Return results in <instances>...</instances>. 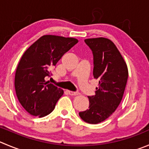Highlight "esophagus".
Returning a JSON list of instances; mask_svg holds the SVG:
<instances>
[{"label":"esophagus","instance_id":"34e87169","mask_svg":"<svg viewBox=\"0 0 149 149\" xmlns=\"http://www.w3.org/2000/svg\"><path fill=\"white\" fill-rule=\"evenodd\" d=\"M68 93L71 96H77V95L80 94L79 92H74V91H68Z\"/></svg>","mask_w":149,"mask_h":149}]
</instances>
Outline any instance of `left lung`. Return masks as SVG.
<instances>
[{
	"instance_id": "1",
	"label": "left lung",
	"mask_w": 149,
	"mask_h": 149,
	"mask_svg": "<svg viewBox=\"0 0 149 149\" xmlns=\"http://www.w3.org/2000/svg\"><path fill=\"white\" fill-rule=\"evenodd\" d=\"M93 55V74L99 80L96 94L88 97L89 109L80 112L86 123L97 124L110 117L119 105L128 79L127 65L115 44L107 38L85 39Z\"/></svg>"
}]
</instances>
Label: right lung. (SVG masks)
<instances>
[{
    "label": "right lung",
    "instance_id": "obj_1",
    "mask_svg": "<svg viewBox=\"0 0 149 149\" xmlns=\"http://www.w3.org/2000/svg\"><path fill=\"white\" fill-rule=\"evenodd\" d=\"M77 42L74 38L45 35L24 52L15 73V86L19 103L28 113L42 118L54 110L63 91L45 78L50 77L51 69Z\"/></svg>",
    "mask_w": 149,
    "mask_h": 149
}]
</instances>
